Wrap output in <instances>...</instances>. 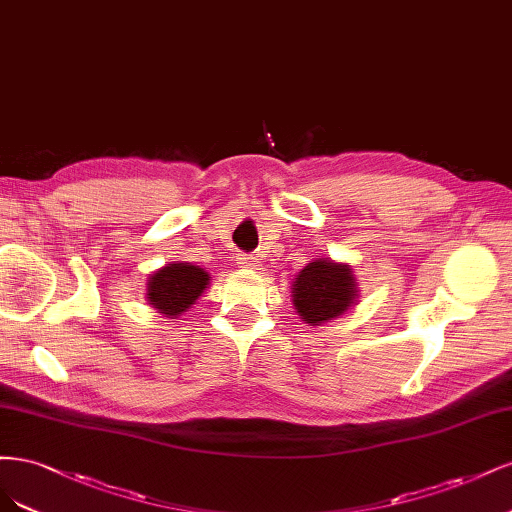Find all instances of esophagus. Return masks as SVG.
<instances>
[{"label": "esophagus", "instance_id": "1", "mask_svg": "<svg viewBox=\"0 0 512 512\" xmlns=\"http://www.w3.org/2000/svg\"><path fill=\"white\" fill-rule=\"evenodd\" d=\"M240 263L244 268H255V263H253V257H240Z\"/></svg>", "mask_w": 512, "mask_h": 512}]
</instances>
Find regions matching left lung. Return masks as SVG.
Returning <instances> with one entry per match:
<instances>
[{"label":"left lung","mask_w":512,"mask_h":512,"mask_svg":"<svg viewBox=\"0 0 512 512\" xmlns=\"http://www.w3.org/2000/svg\"><path fill=\"white\" fill-rule=\"evenodd\" d=\"M291 298L302 321L323 325L346 315L357 304L359 285L349 263L321 257L312 259L295 274Z\"/></svg>","instance_id":"1"}]
</instances>
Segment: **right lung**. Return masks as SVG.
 <instances>
[{
    "instance_id": "obj_1",
    "label": "right lung",
    "mask_w": 512,
    "mask_h": 512,
    "mask_svg": "<svg viewBox=\"0 0 512 512\" xmlns=\"http://www.w3.org/2000/svg\"><path fill=\"white\" fill-rule=\"evenodd\" d=\"M210 285V274L187 261H170L148 274L146 302L168 319L185 315Z\"/></svg>"
}]
</instances>
